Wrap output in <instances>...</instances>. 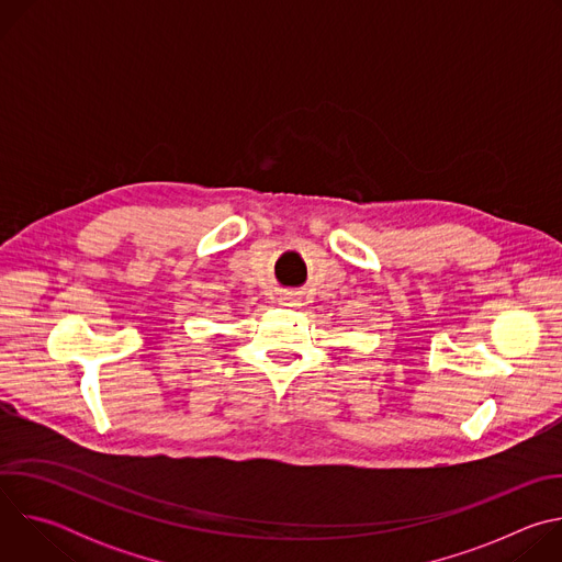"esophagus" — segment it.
Masks as SVG:
<instances>
[{"instance_id": "obj_1", "label": "esophagus", "mask_w": 562, "mask_h": 562, "mask_svg": "<svg viewBox=\"0 0 562 562\" xmlns=\"http://www.w3.org/2000/svg\"><path fill=\"white\" fill-rule=\"evenodd\" d=\"M280 302H282L284 306H300V304H302L295 293H284V295L280 297Z\"/></svg>"}]
</instances>
